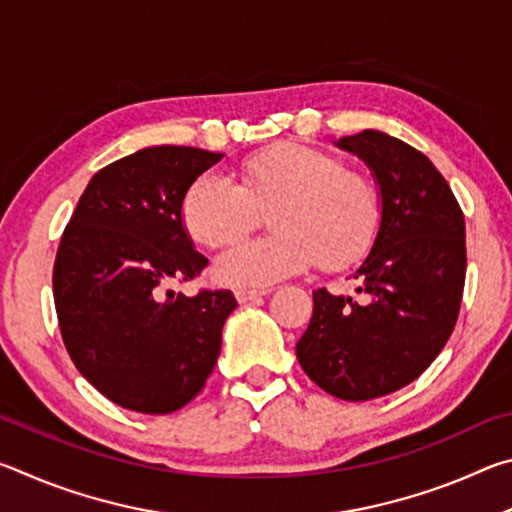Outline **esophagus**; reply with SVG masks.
Here are the masks:
<instances>
[{
	"mask_svg": "<svg viewBox=\"0 0 512 512\" xmlns=\"http://www.w3.org/2000/svg\"><path fill=\"white\" fill-rule=\"evenodd\" d=\"M262 296H266V291H255V289H237V291H235V298L239 300V305H246V302L262 300Z\"/></svg>",
	"mask_w": 512,
	"mask_h": 512,
	"instance_id": "obj_1",
	"label": "esophagus"
}]
</instances>
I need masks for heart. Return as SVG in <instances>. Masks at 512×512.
Masks as SVG:
<instances>
[{
    "mask_svg": "<svg viewBox=\"0 0 512 512\" xmlns=\"http://www.w3.org/2000/svg\"><path fill=\"white\" fill-rule=\"evenodd\" d=\"M273 207L275 235L250 241L216 264L232 287H268L318 264L341 271L366 255L381 223L377 185L345 169L339 155L298 142H277L244 160L239 180L205 173L187 189L183 223L210 250L239 244L259 210Z\"/></svg>",
    "mask_w": 512,
    "mask_h": 512,
    "instance_id": "obj_1",
    "label": "heart"
}]
</instances>
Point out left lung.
<instances>
[{
  "label": "left lung",
  "mask_w": 512,
  "mask_h": 512,
  "mask_svg": "<svg viewBox=\"0 0 512 512\" xmlns=\"http://www.w3.org/2000/svg\"><path fill=\"white\" fill-rule=\"evenodd\" d=\"M336 146L368 164L381 223L352 275L361 298L314 291L296 354L323 391L366 402L418 379L452 336L465 284V219L447 180L406 142L363 131Z\"/></svg>",
  "instance_id": "obj_1"
}]
</instances>
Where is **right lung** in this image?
I'll use <instances>...</instances> for the list:
<instances>
[{
    "instance_id": "right-lung-1",
    "label": "right lung",
    "mask_w": 512,
    "mask_h": 512,
    "mask_svg": "<svg viewBox=\"0 0 512 512\" xmlns=\"http://www.w3.org/2000/svg\"><path fill=\"white\" fill-rule=\"evenodd\" d=\"M223 158L149 146L92 176L60 237L54 302L81 375L124 409L164 415L203 391L237 307L230 291L173 293L201 275L183 223L187 189Z\"/></svg>"
}]
</instances>
